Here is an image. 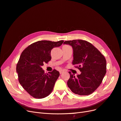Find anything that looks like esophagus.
Returning a JSON list of instances; mask_svg holds the SVG:
<instances>
[{
    "label": "esophagus",
    "instance_id": "esophagus-1",
    "mask_svg": "<svg viewBox=\"0 0 121 121\" xmlns=\"http://www.w3.org/2000/svg\"><path fill=\"white\" fill-rule=\"evenodd\" d=\"M64 72H65V71H64V70H63V69H61V70H60V74H61L62 73H63Z\"/></svg>",
    "mask_w": 121,
    "mask_h": 121
}]
</instances>
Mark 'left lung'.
Listing matches in <instances>:
<instances>
[{
	"instance_id": "obj_1",
	"label": "left lung",
	"mask_w": 121,
	"mask_h": 121,
	"mask_svg": "<svg viewBox=\"0 0 121 121\" xmlns=\"http://www.w3.org/2000/svg\"><path fill=\"white\" fill-rule=\"evenodd\" d=\"M73 49L72 64L81 74L77 76L69 72L67 85L75 94L88 95L99 86L106 74L107 61L104 56L92 44L82 40L65 41Z\"/></svg>"
}]
</instances>
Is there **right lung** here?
Wrapping results in <instances>:
<instances>
[{
  "label": "right lung",
  "mask_w": 121,
  "mask_h": 121,
  "mask_svg": "<svg viewBox=\"0 0 121 121\" xmlns=\"http://www.w3.org/2000/svg\"><path fill=\"white\" fill-rule=\"evenodd\" d=\"M63 42V40L38 41L31 44L21 53L16 67L18 80L32 97L43 98L52 92L60 73L54 69L46 74L41 66L51 60L52 50L60 46Z\"/></svg>",
  "instance_id": "right-lung-1"
}]
</instances>
